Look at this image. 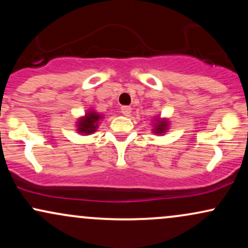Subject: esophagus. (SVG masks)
I'll return each mask as SVG.
<instances>
[{"label": "esophagus", "mask_w": 248, "mask_h": 248, "mask_svg": "<svg viewBox=\"0 0 248 248\" xmlns=\"http://www.w3.org/2000/svg\"><path fill=\"white\" fill-rule=\"evenodd\" d=\"M121 113L124 116H129L130 113H132V107L129 106H122L121 107Z\"/></svg>", "instance_id": "obj_1"}]
</instances>
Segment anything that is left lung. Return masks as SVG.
<instances>
[{
  "instance_id": "obj_1",
  "label": "left lung",
  "mask_w": 248,
  "mask_h": 248,
  "mask_svg": "<svg viewBox=\"0 0 248 248\" xmlns=\"http://www.w3.org/2000/svg\"><path fill=\"white\" fill-rule=\"evenodd\" d=\"M168 126V120H164V119H160V118H156L155 119V124H154V128H153V132L155 134H164L167 132Z\"/></svg>"
}]
</instances>
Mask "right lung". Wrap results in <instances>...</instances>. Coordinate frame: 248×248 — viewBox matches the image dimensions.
<instances>
[{
    "label": "right lung",
    "instance_id": "right-lung-1",
    "mask_svg": "<svg viewBox=\"0 0 248 248\" xmlns=\"http://www.w3.org/2000/svg\"><path fill=\"white\" fill-rule=\"evenodd\" d=\"M100 119H102L100 114H98L94 110H88L85 116H82L77 122V127H78L77 130H78V133L90 135V134L94 133L96 130Z\"/></svg>",
    "mask_w": 248,
    "mask_h": 248
}]
</instances>
